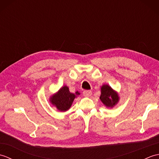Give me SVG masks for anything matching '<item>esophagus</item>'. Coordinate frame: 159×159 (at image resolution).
<instances>
[{"instance_id": "obj_1", "label": "esophagus", "mask_w": 159, "mask_h": 159, "mask_svg": "<svg viewBox=\"0 0 159 159\" xmlns=\"http://www.w3.org/2000/svg\"><path fill=\"white\" fill-rule=\"evenodd\" d=\"M83 94L84 95V96L89 97V96H92V91H90V90H85L83 92Z\"/></svg>"}]
</instances>
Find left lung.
I'll list each match as a JSON object with an SVG mask.
<instances>
[{"mask_svg": "<svg viewBox=\"0 0 159 159\" xmlns=\"http://www.w3.org/2000/svg\"><path fill=\"white\" fill-rule=\"evenodd\" d=\"M100 99L102 102L108 108L116 106L119 101L118 93L108 85H103L101 87V95Z\"/></svg>", "mask_w": 159, "mask_h": 159, "instance_id": "left-lung-1", "label": "left lung"}]
</instances>
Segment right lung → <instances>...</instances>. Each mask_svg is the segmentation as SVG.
Segmentation results:
<instances>
[{"label":"right lung","mask_w":159,"mask_h":159,"mask_svg":"<svg viewBox=\"0 0 159 159\" xmlns=\"http://www.w3.org/2000/svg\"><path fill=\"white\" fill-rule=\"evenodd\" d=\"M79 95L80 93L78 91L75 93H70L68 87L65 85L50 98V102L59 111H66L72 106L74 98Z\"/></svg>","instance_id":"add662e5"}]
</instances>
